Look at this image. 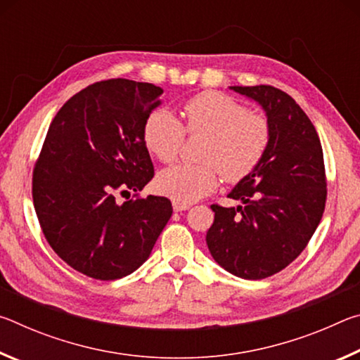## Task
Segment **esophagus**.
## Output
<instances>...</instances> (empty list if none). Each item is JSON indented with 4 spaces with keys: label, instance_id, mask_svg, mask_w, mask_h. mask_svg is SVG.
<instances>
[{
    "label": "esophagus",
    "instance_id": "obj_1",
    "mask_svg": "<svg viewBox=\"0 0 360 360\" xmlns=\"http://www.w3.org/2000/svg\"><path fill=\"white\" fill-rule=\"evenodd\" d=\"M191 208V205H187V203H181V202H173V210L176 211V212H179V211H186V210H188Z\"/></svg>",
    "mask_w": 360,
    "mask_h": 360
}]
</instances>
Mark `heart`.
Here are the masks:
<instances>
[{"label": "heart", "mask_w": 360, "mask_h": 360, "mask_svg": "<svg viewBox=\"0 0 360 360\" xmlns=\"http://www.w3.org/2000/svg\"><path fill=\"white\" fill-rule=\"evenodd\" d=\"M187 135H205L203 163H178L157 176L158 192L174 202L192 203L210 195L222 178L235 184L248 178L264 158L271 139L270 122L221 92H202L186 101L182 122L157 109L144 122L143 141L163 163L173 162Z\"/></svg>", "instance_id": "heart-1"}]
</instances>
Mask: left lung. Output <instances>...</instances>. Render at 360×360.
Segmentation results:
<instances>
[{
  "instance_id": "1",
  "label": "left lung",
  "mask_w": 360,
  "mask_h": 360,
  "mask_svg": "<svg viewBox=\"0 0 360 360\" xmlns=\"http://www.w3.org/2000/svg\"><path fill=\"white\" fill-rule=\"evenodd\" d=\"M230 89L265 109L271 139L259 167L229 193L241 205H211L206 245L231 275L264 279L292 264L318 229L327 200L324 154L314 125L290 95L273 85Z\"/></svg>"
}]
</instances>
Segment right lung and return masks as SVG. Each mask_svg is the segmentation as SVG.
<instances>
[{"label": "right lung", "instance_id": "1", "mask_svg": "<svg viewBox=\"0 0 360 360\" xmlns=\"http://www.w3.org/2000/svg\"><path fill=\"white\" fill-rule=\"evenodd\" d=\"M163 90L108 79L60 108L33 168V205L42 233L60 259L82 275L112 281L148 260L173 214L165 197L122 205L154 178L143 127Z\"/></svg>", "mask_w": 360, "mask_h": 360}]
</instances>
